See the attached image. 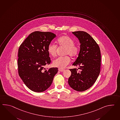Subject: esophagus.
<instances>
[{
	"label": "esophagus",
	"mask_w": 120,
	"mask_h": 120,
	"mask_svg": "<svg viewBox=\"0 0 120 120\" xmlns=\"http://www.w3.org/2000/svg\"><path fill=\"white\" fill-rule=\"evenodd\" d=\"M64 70L63 69H61V68H59V71H61V72H62V71H64Z\"/></svg>",
	"instance_id": "1"
}]
</instances>
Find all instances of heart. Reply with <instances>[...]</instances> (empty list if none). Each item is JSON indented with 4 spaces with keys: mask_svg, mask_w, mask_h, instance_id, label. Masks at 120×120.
<instances>
[{
    "mask_svg": "<svg viewBox=\"0 0 120 120\" xmlns=\"http://www.w3.org/2000/svg\"><path fill=\"white\" fill-rule=\"evenodd\" d=\"M57 43L60 46L65 48L64 55H69L71 57L77 56L79 53L80 47L79 45L75 43V41L72 38L68 36H64L59 37L57 40ZM57 45L51 43L47 47V52L51 56L56 55ZM71 59L68 56L59 57L53 61L54 66L59 68H64L69 64Z\"/></svg>",
    "mask_w": 120,
    "mask_h": 120,
    "instance_id": "heart-1",
    "label": "heart"
}]
</instances>
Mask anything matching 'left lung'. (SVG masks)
<instances>
[{"label":"left lung","mask_w":120,"mask_h":120,"mask_svg":"<svg viewBox=\"0 0 120 120\" xmlns=\"http://www.w3.org/2000/svg\"><path fill=\"white\" fill-rule=\"evenodd\" d=\"M80 41V51L73 65L79 66L70 69L71 74L68 83L75 90L82 92L91 87L99 76L101 56L99 45L87 33L83 31L72 32Z\"/></svg>","instance_id":"obj_1"}]
</instances>
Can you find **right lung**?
<instances>
[{
  "label": "right lung",
  "mask_w": 120,
  "mask_h": 120,
  "mask_svg": "<svg viewBox=\"0 0 120 120\" xmlns=\"http://www.w3.org/2000/svg\"><path fill=\"white\" fill-rule=\"evenodd\" d=\"M56 37L51 32L34 31L19 48V75L25 85L33 91L40 93L47 90L58 71L57 68H44L51 61L47 52L48 45Z\"/></svg>",
  "instance_id": "obj_1"
}]
</instances>
